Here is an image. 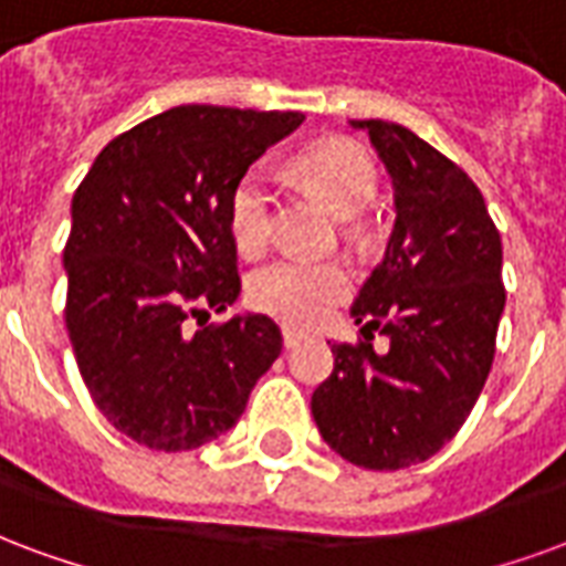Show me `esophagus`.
Here are the masks:
<instances>
[{
	"label": "esophagus",
	"instance_id": "esophagus-1",
	"mask_svg": "<svg viewBox=\"0 0 566 566\" xmlns=\"http://www.w3.org/2000/svg\"><path fill=\"white\" fill-rule=\"evenodd\" d=\"M301 340H304V337H301L298 332H283V346H286V349H295V346L301 344Z\"/></svg>",
	"mask_w": 566,
	"mask_h": 566
}]
</instances>
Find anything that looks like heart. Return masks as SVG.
I'll return each instance as SVG.
<instances>
[{
	"label": "heart",
	"mask_w": 566,
	"mask_h": 566,
	"mask_svg": "<svg viewBox=\"0 0 566 566\" xmlns=\"http://www.w3.org/2000/svg\"><path fill=\"white\" fill-rule=\"evenodd\" d=\"M292 171L304 187L323 198L337 217H358L377 198L379 168L361 144L319 142L301 150ZM277 192L265 168H247L229 196V232L238 253L255 259L274 234ZM353 277L340 262L277 259L259 268L247 283L250 307L292 328L319 325L334 304L349 295Z\"/></svg>",
	"instance_id": "b5f03b06"
}]
</instances>
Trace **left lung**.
Returning <instances> with one entry per match:
<instances>
[{
  "mask_svg": "<svg viewBox=\"0 0 566 566\" xmlns=\"http://www.w3.org/2000/svg\"><path fill=\"white\" fill-rule=\"evenodd\" d=\"M365 129L395 184L386 259L353 301L365 340L332 344L334 370L311 410L328 447L368 470H401L447 447L494 361L506 292L501 234L452 159L386 119ZM390 340L377 354L369 340Z\"/></svg>",
  "mask_w": 566,
  "mask_h": 566,
  "instance_id": "8db88e82",
  "label": "left lung"
}]
</instances>
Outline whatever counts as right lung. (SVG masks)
<instances>
[{"label": "right lung", "mask_w": 566, "mask_h": 566, "mask_svg": "<svg viewBox=\"0 0 566 566\" xmlns=\"http://www.w3.org/2000/svg\"><path fill=\"white\" fill-rule=\"evenodd\" d=\"M295 111L180 105L98 153L72 198L65 328L86 389L119 434L163 452L241 419L283 349L262 313L208 323L241 295L229 196Z\"/></svg>", "instance_id": "add662e5"}]
</instances>
